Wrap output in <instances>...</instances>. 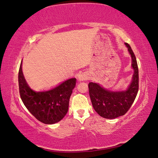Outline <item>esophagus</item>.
I'll use <instances>...</instances> for the list:
<instances>
[{
    "instance_id": "esophagus-1",
    "label": "esophagus",
    "mask_w": 158,
    "mask_h": 158,
    "mask_svg": "<svg viewBox=\"0 0 158 158\" xmlns=\"http://www.w3.org/2000/svg\"><path fill=\"white\" fill-rule=\"evenodd\" d=\"M89 76L86 73H82L78 76V80L80 81H86V80L89 79Z\"/></svg>"
}]
</instances>
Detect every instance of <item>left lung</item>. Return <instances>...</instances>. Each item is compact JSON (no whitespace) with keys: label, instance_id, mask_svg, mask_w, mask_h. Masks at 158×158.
Wrapping results in <instances>:
<instances>
[{"label":"left lung","instance_id":"obj_1","mask_svg":"<svg viewBox=\"0 0 158 158\" xmlns=\"http://www.w3.org/2000/svg\"><path fill=\"white\" fill-rule=\"evenodd\" d=\"M129 53L132 58V68L134 69L132 82L128 89L122 92H114L102 88L97 83L89 84V95L94 110L101 117L114 119L124 115L131 108L139 90V69L135 55L128 43Z\"/></svg>","mask_w":158,"mask_h":158}]
</instances>
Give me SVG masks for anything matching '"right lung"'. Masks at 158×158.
<instances>
[{"label":"right lung","instance_id":"right-lung-1","mask_svg":"<svg viewBox=\"0 0 158 158\" xmlns=\"http://www.w3.org/2000/svg\"><path fill=\"white\" fill-rule=\"evenodd\" d=\"M19 89L24 106L38 120L44 124L57 123L64 118L68 111L69 98L76 84V78L69 79L55 89L45 92H35L26 81L21 63Z\"/></svg>","mask_w":158,"mask_h":158}]
</instances>
